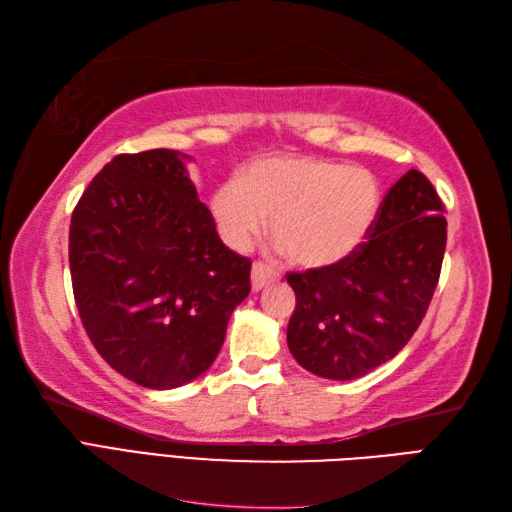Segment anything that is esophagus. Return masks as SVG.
Here are the masks:
<instances>
[{
    "mask_svg": "<svg viewBox=\"0 0 512 512\" xmlns=\"http://www.w3.org/2000/svg\"><path fill=\"white\" fill-rule=\"evenodd\" d=\"M278 278H280V273L276 269H271V267H267L263 263H254V267H252V289L254 291L265 289L267 284L276 282Z\"/></svg>",
    "mask_w": 512,
    "mask_h": 512,
    "instance_id": "34e87169",
    "label": "esophagus"
}]
</instances>
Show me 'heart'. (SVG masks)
Masks as SVG:
<instances>
[{"label":"heart","mask_w":512,"mask_h":512,"mask_svg":"<svg viewBox=\"0 0 512 512\" xmlns=\"http://www.w3.org/2000/svg\"><path fill=\"white\" fill-rule=\"evenodd\" d=\"M380 182L369 169L341 162L278 156L254 162L241 182H223L213 213L223 239L245 249L267 228L293 263H341L365 243L378 219Z\"/></svg>","instance_id":"1"}]
</instances>
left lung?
Wrapping results in <instances>:
<instances>
[{
	"label": "left lung",
	"mask_w": 512,
	"mask_h": 512,
	"mask_svg": "<svg viewBox=\"0 0 512 512\" xmlns=\"http://www.w3.org/2000/svg\"><path fill=\"white\" fill-rule=\"evenodd\" d=\"M445 241L441 197L410 169L386 193L367 241L352 256L286 273L297 299L286 328L293 358L328 380L363 378L391 360L426 317Z\"/></svg>",
	"instance_id": "left-lung-1"
}]
</instances>
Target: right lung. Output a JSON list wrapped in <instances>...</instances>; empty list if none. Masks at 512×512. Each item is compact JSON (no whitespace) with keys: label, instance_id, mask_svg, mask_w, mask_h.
I'll return each mask as SVG.
<instances>
[{"label":"right lung","instance_id":"add662e5","mask_svg":"<svg viewBox=\"0 0 512 512\" xmlns=\"http://www.w3.org/2000/svg\"><path fill=\"white\" fill-rule=\"evenodd\" d=\"M186 154H119L73 208L69 267L82 326L106 363L176 389L215 363L252 260L221 243Z\"/></svg>","mask_w":512,"mask_h":512}]
</instances>
